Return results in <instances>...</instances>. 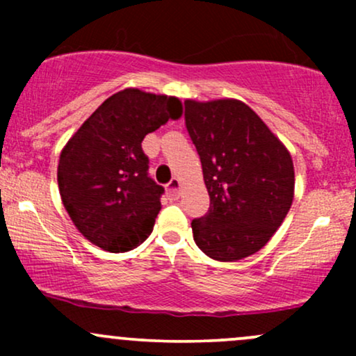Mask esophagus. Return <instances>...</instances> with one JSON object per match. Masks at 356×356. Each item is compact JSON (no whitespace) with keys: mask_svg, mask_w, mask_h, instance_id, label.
Listing matches in <instances>:
<instances>
[{"mask_svg":"<svg viewBox=\"0 0 356 356\" xmlns=\"http://www.w3.org/2000/svg\"><path fill=\"white\" fill-rule=\"evenodd\" d=\"M179 191H181V181L174 177L172 181L167 184V194H169L170 197H175V195L179 194Z\"/></svg>","mask_w":356,"mask_h":356,"instance_id":"obj_1","label":"esophagus"}]
</instances>
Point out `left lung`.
Masks as SVG:
<instances>
[{
	"label": "left lung",
	"instance_id": "left-lung-1",
	"mask_svg": "<svg viewBox=\"0 0 356 356\" xmlns=\"http://www.w3.org/2000/svg\"><path fill=\"white\" fill-rule=\"evenodd\" d=\"M184 105L211 197L207 214L191 224L194 241L216 261L244 259L266 246L291 207V154L244 102Z\"/></svg>",
	"mask_w": 356,
	"mask_h": 356
}]
</instances>
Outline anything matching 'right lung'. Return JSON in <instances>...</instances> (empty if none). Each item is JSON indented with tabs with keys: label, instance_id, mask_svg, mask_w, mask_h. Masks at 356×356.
Listing matches in <instances>:
<instances>
[{
	"label": "right lung",
	"instance_id": "add662e5",
	"mask_svg": "<svg viewBox=\"0 0 356 356\" xmlns=\"http://www.w3.org/2000/svg\"><path fill=\"white\" fill-rule=\"evenodd\" d=\"M181 115L177 97L125 88L108 97L67 142L56 174L61 202L90 243L125 252L149 238L164 187L147 174L142 140Z\"/></svg>",
	"mask_w": 356,
	"mask_h": 356
}]
</instances>
